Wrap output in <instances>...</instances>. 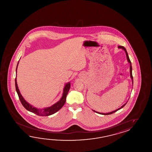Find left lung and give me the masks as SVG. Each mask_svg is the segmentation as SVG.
I'll list each match as a JSON object with an SVG mask.
<instances>
[{"label":"left lung","instance_id":"8db88e82","mask_svg":"<svg viewBox=\"0 0 152 152\" xmlns=\"http://www.w3.org/2000/svg\"><path fill=\"white\" fill-rule=\"evenodd\" d=\"M119 48H122L123 49V50L125 51L126 52V58H127V60H128V61L129 62V63H130V77H131V78H132V84H133V77H132V63H131V61H130V59H129V56H128V53L126 52V49L123 46H121V45H119L118 47ZM126 103L125 104H124L123 106H122V107H121L119 109H117V110H115V111H113V112H111V113H98L97 111H94V110H93L94 112H95V113H99V114H102V115H110V114H112V113H115V112H116L117 111H118V110H120L121 109H122V107H124L125 105H126Z\"/></svg>","mask_w":152,"mask_h":152}]
</instances>
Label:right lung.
<instances>
[{
    "instance_id": "add662e5",
    "label": "right lung",
    "mask_w": 152,
    "mask_h": 152,
    "mask_svg": "<svg viewBox=\"0 0 152 152\" xmlns=\"http://www.w3.org/2000/svg\"><path fill=\"white\" fill-rule=\"evenodd\" d=\"M18 64L17 66L16 73ZM70 85H71L70 83H68L65 85V88L64 89V93H63L62 97L60 101H58V102H57L56 103H55L53 105H52V107H47V108H44V109H37V108L32 107V105H30L28 103H27L26 100H24V99L22 96L21 94H20V91H19V89L18 88V86H17V84L16 77L15 78L16 90L17 93L18 95L19 99H20V101L22 104V105L25 107V109H26V110L35 113L38 116H47L53 115V114L55 113H56L57 111H58V110H60L62 107L64 106V105L65 104V102H66L67 95L68 91H69V88H70V86H71Z\"/></svg>"
}]
</instances>
